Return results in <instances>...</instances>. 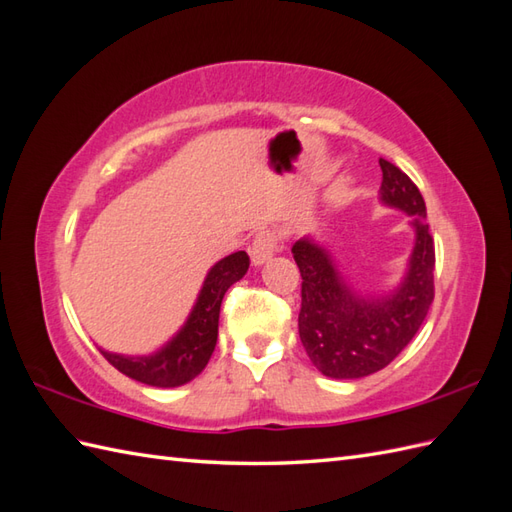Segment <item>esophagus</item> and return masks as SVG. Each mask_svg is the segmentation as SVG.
Masks as SVG:
<instances>
[{"label": "esophagus", "mask_w": 512, "mask_h": 512, "mask_svg": "<svg viewBox=\"0 0 512 512\" xmlns=\"http://www.w3.org/2000/svg\"><path fill=\"white\" fill-rule=\"evenodd\" d=\"M277 250H279L277 235L273 231H268V228H264V231H259L253 239V246H250V259H253L255 266H259L268 262Z\"/></svg>", "instance_id": "1"}]
</instances>
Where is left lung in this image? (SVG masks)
I'll return each mask as SVG.
<instances>
[{
	"instance_id": "8db88e82",
	"label": "left lung",
	"mask_w": 512,
	"mask_h": 512,
	"mask_svg": "<svg viewBox=\"0 0 512 512\" xmlns=\"http://www.w3.org/2000/svg\"><path fill=\"white\" fill-rule=\"evenodd\" d=\"M380 200L413 217L416 246L400 286L385 297H363L345 284L328 250L303 237L292 246L301 273L299 336L312 365L330 378H363L387 367L416 336L433 303L436 246L422 193L389 160Z\"/></svg>"
}]
</instances>
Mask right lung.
Wrapping results in <instances>:
<instances>
[{"label":"right lung","mask_w":512,"mask_h":512,"mask_svg":"<svg viewBox=\"0 0 512 512\" xmlns=\"http://www.w3.org/2000/svg\"><path fill=\"white\" fill-rule=\"evenodd\" d=\"M250 259L244 250L220 259L204 279L198 301L189 314L187 323L173 339L151 356H121L101 350L118 372L151 387H180L198 376L209 363L217 343V323L220 306L235 281L242 279Z\"/></svg>","instance_id":"right-lung-1"}]
</instances>
